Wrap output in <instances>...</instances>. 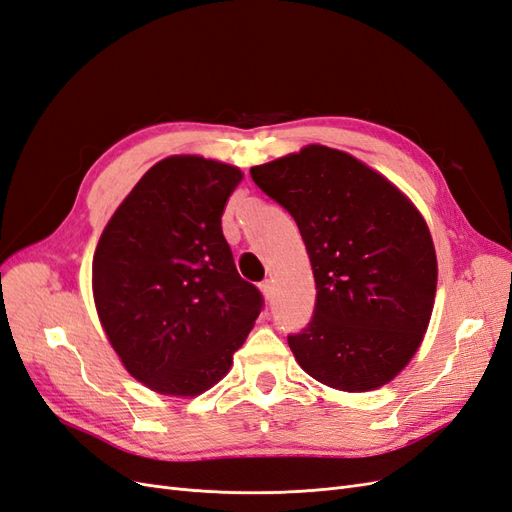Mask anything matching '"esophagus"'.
Returning <instances> with one entry per match:
<instances>
[{"mask_svg": "<svg viewBox=\"0 0 512 512\" xmlns=\"http://www.w3.org/2000/svg\"><path fill=\"white\" fill-rule=\"evenodd\" d=\"M258 288H260V292H262V297H265V299L269 301V299H271V294H273V284H271L269 280H265V282H262Z\"/></svg>", "mask_w": 512, "mask_h": 512, "instance_id": "obj_1", "label": "esophagus"}]
</instances>
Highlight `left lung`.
Segmentation results:
<instances>
[{
    "mask_svg": "<svg viewBox=\"0 0 512 512\" xmlns=\"http://www.w3.org/2000/svg\"><path fill=\"white\" fill-rule=\"evenodd\" d=\"M299 226L314 318L288 346L305 374L346 393L389 384L421 348L438 286L436 247L412 200L346 151L307 145L252 166Z\"/></svg>",
    "mask_w": 512,
    "mask_h": 512,
    "instance_id": "1",
    "label": "left lung"
}]
</instances>
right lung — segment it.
Returning a JSON list of instances; mask_svg holds the SVG:
<instances>
[{"mask_svg": "<svg viewBox=\"0 0 512 512\" xmlns=\"http://www.w3.org/2000/svg\"><path fill=\"white\" fill-rule=\"evenodd\" d=\"M241 168L203 156L153 164L104 226L91 288L98 318L128 374L168 397L218 384L260 314L241 280L222 215Z\"/></svg>", "mask_w": 512, "mask_h": 512, "instance_id": "obj_1", "label": "right lung"}]
</instances>
